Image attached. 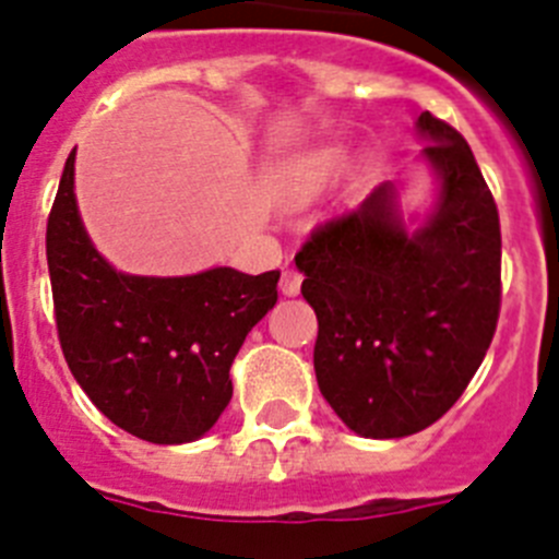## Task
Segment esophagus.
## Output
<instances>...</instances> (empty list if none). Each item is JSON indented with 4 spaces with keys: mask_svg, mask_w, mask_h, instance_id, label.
I'll return each instance as SVG.
<instances>
[{
    "mask_svg": "<svg viewBox=\"0 0 559 559\" xmlns=\"http://www.w3.org/2000/svg\"><path fill=\"white\" fill-rule=\"evenodd\" d=\"M299 288H302V274L294 269H285L283 280H280V290H283L285 296H296L299 294Z\"/></svg>",
    "mask_w": 559,
    "mask_h": 559,
    "instance_id": "1",
    "label": "esophagus"
}]
</instances>
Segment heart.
Instances as JSON below:
<instances>
[{"mask_svg": "<svg viewBox=\"0 0 559 559\" xmlns=\"http://www.w3.org/2000/svg\"><path fill=\"white\" fill-rule=\"evenodd\" d=\"M344 167V156L333 147L310 151L290 159L276 176V192L285 204H308L322 190H328Z\"/></svg>", "mask_w": 559, "mask_h": 559, "instance_id": "b5f03b06", "label": "heart"}]
</instances>
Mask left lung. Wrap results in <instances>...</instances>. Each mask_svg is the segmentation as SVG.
<instances>
[{
    "mask_svg": "<svg viewBox=\"0 0 559 559\" xmlns=\"http://www.w3.org/2000/svg\"><path fill=\"white\" fill-rule=\"evenodd\" d=\"M423 159L439 201L423 229L400 224L394 185L316 226L296 251L316 310L313 367L344 426L397 439L433 426L462 397L496 335L501 224L471 145L423 111Z\"/></svg>",
    "mask_w": 559,
    "mask_h": 559,
    "instance_id": "1",
    "label": "left lung"
}]
</instances>
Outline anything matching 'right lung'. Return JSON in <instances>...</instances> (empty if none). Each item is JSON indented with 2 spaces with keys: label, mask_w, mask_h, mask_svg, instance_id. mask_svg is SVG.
Here are the masks:
<instances>
[{
  "label": "right lung",
  "mask_w": 559,
  "mask_h": 559,
  "mask_svg": "<svg viewBox=\"0 0 559 559\" xmlns=\"http://www.w3.org/2000/svg\"><path fill=\"white\" fill-rule=\"evenodd\" d=\"M63 358L114 426L156 445L204 437L231 400L229 369L276 305L280 271L131 276L97 254L75 204V151L47 218Z\"/></svg>",
  "instance_id": "obj_1"
}]
</instances>
